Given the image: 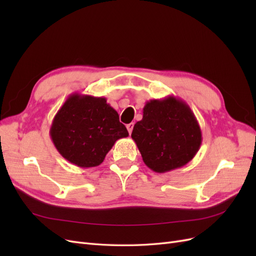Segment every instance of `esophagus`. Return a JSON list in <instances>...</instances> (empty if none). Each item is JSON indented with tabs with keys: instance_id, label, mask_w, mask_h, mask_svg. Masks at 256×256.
Here are the masks:
<instances>
[{
	"instance_id": "obj_1",
	"label": "esophagus",
	"mask_w": 256,
	"mask_h": 256,
	"mask_svg": "<svg viewBox=\"0 0 256 256\" xmlns=\"http://www.w3.org/2000/svg\"><path fill=\"white\" fill-rule=\"evenodd\" d=\"M132 129H134V122L128 124V125H127V130H128L129 134H131V132H132Z\"/></svg>"
}]
</instances>
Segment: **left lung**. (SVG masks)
I'll use <instances>...</instances> for the list:
<instances>
[{
    "mask_svg": "<svg viewBox=\"0 0 256 256\" xmlns=\"http://www.w3.org/2000/svg\"><path fill=\"white\" fill-rule=\"evenodd\" d=\"M131 138L144 164L156 173L186 166L202 144V131L194 113L174 96L147 102L143 118L134 125Z\"/></svg>",
    "mask_w": 256,
    "mask_h": 256,
    "instance_id": "left-lung-1",
    "label": "left lung"
}]
</instances>
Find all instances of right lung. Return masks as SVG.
<instances>
[{
	"label": "right lung",
	"instance_id": "right-lung-1",
	"mask_svg": "<svg viewBox=\"0 0 256 256\" xmlns=\"http://www.w3.org/2000/svg\"><path fill=\"white\" fill-rule=\"evenodd\" d=\"M129 136L118 113L104 97L74 92L54 116L51 140L70 164L92 168L102 164L114 143Z\"/></svg>",
	"mask_w": 256,
	"mask_h": 256
}]
</instances>
